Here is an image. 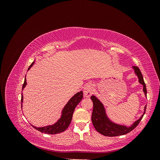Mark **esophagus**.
Here are the masks:
<instances>
[{"instance_id": "obj_1", "label": "esophagus", "mask_w": 160, "mask_h": 160, "mask_svg": "<svg viewBox=\"0 0 160 160\" xmlns=\"http://www.w3.org/2000/svg\"><path fill=\"white\" fill-rule=\"evenodd\" d=\"M93 88L94 86L93 84H87L83 89V93L85 97L87 98H89V97L93 93Z\"/></svg>"}]
</instances>
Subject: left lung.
Returning <instances> with one entry per match:
<instances>
[{
  "mask_svg": "<svg viewBox=\"0 0 160 160\" xmlns=\"http://www.w3.org/2000/svg\"><path fill=\"white\" fill-rule=\"evenodd\" d=\"M133 69L135 70V74L137 75L139 78V82L143 85V91L147 94V89H146V85L145 83L143 75L142 74V72L140 71L139 67L137 66H133ZM91 99L92 100L93 103V113L91 115V121L93 123V126L95 129L98 131V132L102 134L105 136L108 137H113V136H119V135H122L127 134L132 132L133 129L136 128L139 122H141L143 115L146 112V106L145 107V111L143 115L138 120H137L132 126L127 128L123 125H119L115 124L110 121L106 117L105 111L103 106L99 100L97 99L94 95H92L91 97Z\"/></svg>",
  "mask_w": 160,
  "mask_h": 160,
  "instance_id": "obj_1",
  "label": "left lung"
}]
</instances>
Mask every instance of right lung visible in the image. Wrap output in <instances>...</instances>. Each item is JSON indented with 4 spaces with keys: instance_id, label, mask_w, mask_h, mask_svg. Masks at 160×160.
Here are the masks:
<instances>
[{
    "instance_id": "right-lung-1",
    "label": "right lung",
    "mask_w": 160,
    "mask_h": 160,
    "mask_svg": "<svg viewBox=\"0 0 160 160\" xmlns=\"http://www.w3.org/2000/svg\"><path fill=\"white\" fill-rule=\"evenodd\" d=\"M34 63V61L32 62V64L28 67V70H29L31 67L32 66ZM27 85L26 78L25 79V81L22 85V89L25 88V87ZM83 91H80L79 93H76L72 98L69 101V102L67 103V105L65 106V108L62 110L61 118L58 120V122L53 124L52 125H48V126L42 127V128H37L35 126H32L36 129L37 130L39 131V132L42 133H45L47 134H57L61 132H64L67 128L69 127V125L71 123V119L72 118V114H73L74 110L76 108V106L79 104V103L83 99ZM23 97L22 95H21V107L22 103Z\"/></svg>"
}]
</instances>
